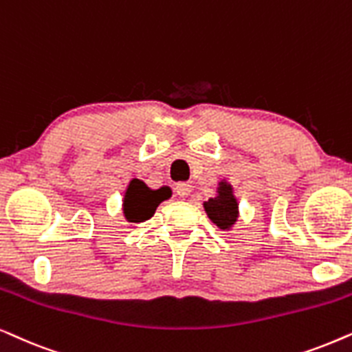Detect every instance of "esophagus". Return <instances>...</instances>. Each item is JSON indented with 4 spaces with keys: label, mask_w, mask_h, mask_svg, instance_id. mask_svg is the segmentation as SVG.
Listing matches in <instances>:
<instances>
[{
    "label": "esophagus",
    "mask_w": 352,
    "mask_h": 352,
    "mask_svg": "<svg viewBox=\"0 0 352 352\" xmlns=\"http://www.w3.org/2000/svg\"><path fill=\"white\" fill-rule=\"evenodd\" d=\"M175 193L179 195L180 198H186V196H190V193H191V185L185 184V182H182V184H177Z\"/></svg>",
    "instance_id": "1"
}]
</instances>
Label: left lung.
Here are the masks:
<instances>
[{
	"label": "left lung",
	"mask_w": 352,
	"mask_h": 352,
	"mask_svg": "<svg viewBox=\"0 0 352 352\" xmlns=\"http://www.w3.org/2000/svg\"><path fill=\"white\" fill-rule=\"evenodd\" d=\"M204 209L217 227L222 230L230 228L238 217V204L235 196L232 195V186L222 182L219 186V195L204 203Z\"/></svg>",
	"instance_id": "1"
}]
</instances>
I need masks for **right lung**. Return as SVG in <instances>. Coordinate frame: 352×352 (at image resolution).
<instances>
[{
    "label": "right lung",
    "instance_id": "right-lung-1",
    "mask_svg": "<svg viewBox=\"0 0 352 352\" xmlns=\"http://www.w3.org/2000/svg\"><path fill=\"white\" fill-rule=\"evenodd\" d=\"M159 203H161V193L159 191L148 190L142 182L133 180L129 186L127 195H125V217L130 222H143V220H148L149 217H153Z\"/></svg>",
    "mask_w": 352,
    "mask_h": 352
}]
</instances>
